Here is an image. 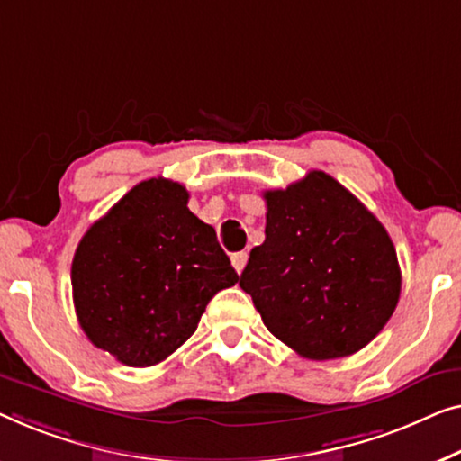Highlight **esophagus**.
I'll use <instances>...</instances> for the list:
<instances>
[{"label": "esophagus", "mask_w": 461, "mask_h": 461, "mask_svg": "<svg viewBox=\"0 0 461 461\" xmlns=\"http://www.w3.org/2000/svg\"><path fill=\"white\" fill-rule=\"evenodd\" d=\"M246 261H249V252H246V250L233 252V255H231V265H233V269L238 271V274H242V269L246 267Z\"/></svg>", "instance_id": "obj_1"}]
</instances>
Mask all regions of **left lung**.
<instances>
[{"label": "left lung", "instance_id": "left-lung-1", "mask_svg": "<svg viewBox=\"0 0 461 461\" xmlns=\"http://www.w3.org/2000/svg\"><path fill=\"white\" fill-rule=\"evenodd\" d=\"M263 196L265 242L250 250L240 286L269 332L303 357L357 353L386 326L401 294L384 225L323 171Z\"/></svg>", "mask_w": 461, "mask_h": 461}]
</instances>
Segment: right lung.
<instances>
[{"mask_svg": "<svg viewBox=\"0 0 461 461\" xmlns=\"http://www.w3.org/2000/svg\"><path fill=\"white\" fill-rule=\"evenodd\" d=\"M177 181L131 187L81 238L70 282L87 339L125 366L165 361L196 332L206 304L240 277Z\"/></svg>", "mask_w": 461, "mask_h": 461, "instance_id": "1", "label": "right lung"}]
</instances>
